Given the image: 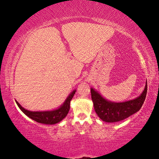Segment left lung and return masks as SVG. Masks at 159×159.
<instances>
[{"mask_svg":"<svg viewBox=\"0 0 159 159\" xmlns=\"http://www.w3.org/2000/svg\"><path fill=\"white\" fill-rule=\"evenodd\" d=\"M147 92V82L140 96L124 102H112L107 100L93 88L90 89L94 109L98 116L107 123H114L124 120L138 111L145 100Z\"/></svg>","mask_w":159,"mask_h":159,"instance_id":"obj_1","label":"left lung"}]
</instances>
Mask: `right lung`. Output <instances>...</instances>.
<instances>
[{"label":"right lung","instance_id":"1","mask_svg":"<svg viewBox=\"0 0 159 159\" xmlns=\"http://www.w3.org/2000/svg\"><path fill=\"white\" fill-rule=\"evenodd\" d=\"M76 90H74L70 95L68 96V98L64 102V103L61 105L60 108L57 109L53 110V111H31L26 110L25 108H23L20 104L18 103L17 101H16L17 106L19 107L21 111L24 114H26L28 117L31 118L35 121L38 123H43V124L48 125H53L55 123L60 122L61 120L64 119L66 116L67 114L69 111L70 109V102L73 98Z\"/></svg>","mask_w":159,"mask_h":159}]
</instances>
